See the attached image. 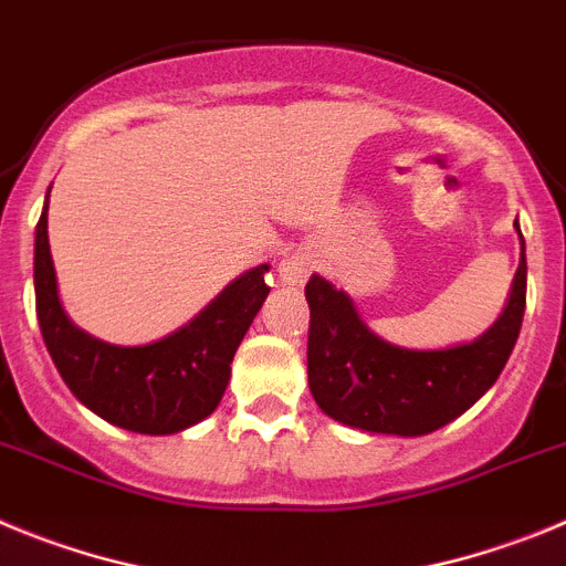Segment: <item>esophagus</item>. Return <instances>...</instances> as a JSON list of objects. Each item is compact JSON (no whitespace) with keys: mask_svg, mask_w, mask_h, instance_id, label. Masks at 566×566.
<instances>
[{"mask_svg":"<svg viewBox=\"0 0 566 566\" xmlns=\"http://www.w3.org/2000/svg\"><path fill=\"white\" fill-rule=\"evenodd\" d=\"M315 271V256L307 248H298V251H290L287 256L279 262V279L290 287H302L310 279V273Z\"/></svg>","mask_w":566,"mask_h":566,"instance_id":"34e87169","label":"esophagus"}]
</instances>
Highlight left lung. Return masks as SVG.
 Instances as JSON below:
<instances>
[{"label":"left lung","instance_id":"8db88e82","mask_svg":"<svg viewBox=\"0 0 566 566\" xmlns=\"http://www.w3.org/2000/svg\"><path fill=\"white\" fill-rule=\"evenodd\" d=\"M513 226L518 231V222ZM304 295L310 304L307 378L318 409L369 434H431L471 409L511 358L527 298L524 239L505 310L468 344L446 349L389 344L366 327L344 290L315 273Z\"/></svg>","mask_w":566,"mask_h":566}]
</instances>
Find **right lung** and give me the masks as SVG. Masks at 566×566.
I'll return each mask as SVG.
<instances>
[{
    "instance_id": "right-lung-1",
    "label": "right lung",
    "mask_w": 566,
    "mask_h": 566,
    "mask_svg": "<svg viewBox=\"0 0 566 566\" xmlns=\"http://www.w3.org/2000/svg\"><path fill=\"white\" fill-rule=\"evenodd\" d=\"M268 271V264H259L237 276L166 338L120 346L84 333L64 313L50 256L48 202L35 226V315L50 358L86 409L135 434H177L220 406L233 355L271 293Z\"/></svg>"
}]
</instances>
